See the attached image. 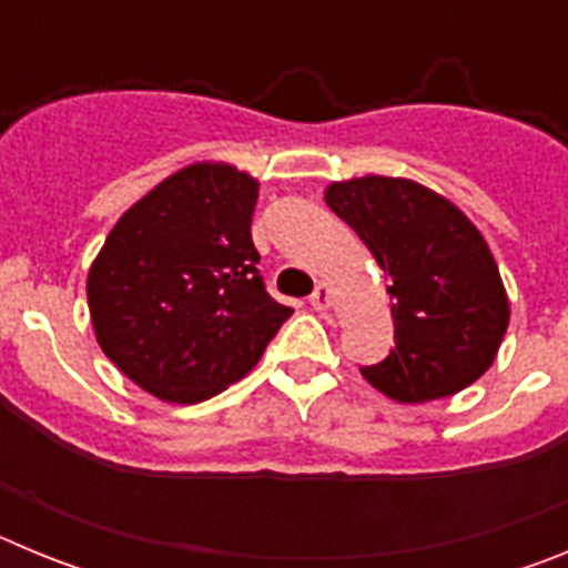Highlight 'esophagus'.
<instances>
[{
    "label": "esophagus",
    "mask_w": 568,
    "mask_h": 568,
    "mask_svg": "<svg viewBox=\"0 0 568 568\" xmlns=\"http://www.w3.org/2000/svg\"><path fill=\"white\" fill-rule=\"evenodd\" d=\"M329 304H333V293H329L327 284H318V287H315V293L310 295V307L318 310V313H324Z\"/></svg>",
    "instance_id": "obj_1"
}]
</instances>
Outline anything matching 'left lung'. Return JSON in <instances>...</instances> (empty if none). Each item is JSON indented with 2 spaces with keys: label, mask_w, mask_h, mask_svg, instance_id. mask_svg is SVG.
Masks as SVG:
<instances>
[{
  "label": "left lung",
  "mask_w": 568,
  "mask_h": 568,
  "mask_svg": "<svg viewBox=\"0 0 568 568\" xmlns=\"http://www.w3.org/2000/svg\"><path fill=\"white\" fill-rule=\"evenodd\" d=\"M327 204L389 275L395 346L361 366L364 378L404 404L478 381L509 327V301L475 224L433 190L386 175L329 184Z\"/></svg>",
  "instance_id": "8db88e82"
}]
</instances>
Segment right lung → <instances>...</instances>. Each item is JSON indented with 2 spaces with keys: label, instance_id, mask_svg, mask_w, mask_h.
I'll list each match as a JSON object with an SVG mask.
<instances>
[{
  "label": "right lung",
  "instance_id": "right-lung-1",
  "mask_svg": "<svg viewBox=\"0 0 568 568\" xmlns=\"http://www.w3.org/2000/svg\"><path fill=\"white\" fill-rule=\"evenodd\" d=\"M255 202L247 173L193 164L133 204L93 261L99 346L155 398L199 404L224 393L293 315L258 273Z\"/></svg>",
  "mask_w": 568,
  "mask_h": 568
}]
</instances>
